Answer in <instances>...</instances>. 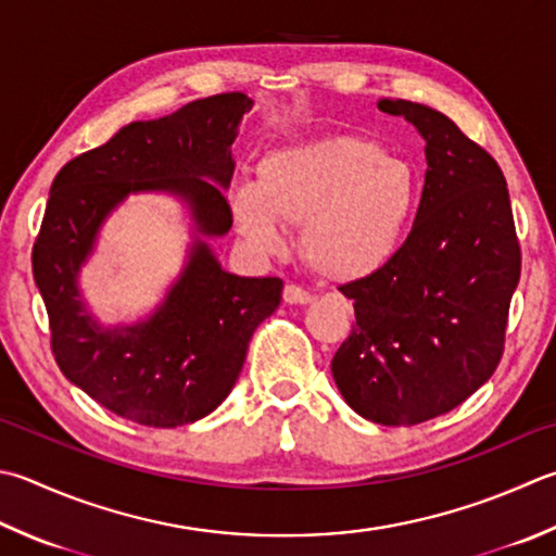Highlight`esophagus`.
Instances as JSON below:
<instances>
[{"label":"esophagus","mask_w":556,"mask_h":556,"mask_svg":"<svg viewBox=\"0 0 556 556\" xmlns=\"http://www.w3.org/2000/svg\"><path fill=\"white\" fill-rule=\"evenodd\" d=\"M282 300H286L288 305H307V302L314 300V295L309 290L295 286V282H288L286 290H282Z\"/></svg>","instance_id":"1"}]
</instances>
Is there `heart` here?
Wrapping results in <instances>:
<instances>
[{"label": "heart", "instance_id": "b5f03b06", "mask_svg": "<svg viewBox=\"0 0 556 556\" xmlns=\"http://www.w3.org/2000/svg\"><path fill=\"white\" fill-rule=\"evenodd\" d=\"M416 201L412 164L363 138L268 152L256 164V184L229 195L239 232L258 249L278 251L281 225H302V254L331 280H358L390 264Z\"/></svg>", "mask_w": 556, "mask_h": 556}]
</instances>
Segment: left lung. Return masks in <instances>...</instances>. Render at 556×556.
Segmentation results:
<instances>
[{
	"label": "left lung",
	"instance_id": "left-lung-1",
	"mask_svg": "<svg viewBox=\"0 0 556 556\" xmlns=\"http://www.w3.org/2000/svg\"><path fill=\"white\" fill-rule=\"evenodd\" d=\"M377 109L416 125L428 169L390 264L339 288L355 324L331 372L355 414L416 426L463 404L498 368L520 242L494 156L424 103L380 99Z\"/></svg>",
	"mask_w": 556,
	"mask_h": 556
}]
</instances>
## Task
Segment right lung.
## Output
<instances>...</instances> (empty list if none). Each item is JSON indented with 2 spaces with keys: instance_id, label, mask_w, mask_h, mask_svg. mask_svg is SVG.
<instances>
[{
  "instance_id": "1",
  "label": "right lung",
  "mask_w": 556,
  "mask_h": 556,
  "mask_svg": "<svg viewBox=\"0 0 556 556\" xmlns=\"http://www.w3.org/2000/svg\"><path fill=\"white\" fill-rule=\"evenodd\" d=\"M249 109L247 93L227 91L164 118L130 123L70 160L50 186L30 261L52 355L70 382L132 424L174 428L215 412L242 372L256 327L280 305L282 280L227 274L207 244L195 242L154 317L101 331L79 302L77 270L103 217L135 191L179 193L203 235L229 232V148Z\"/></svg>"
}]
</instances>
